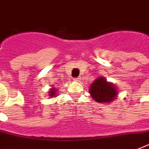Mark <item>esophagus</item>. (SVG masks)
Instances as JSON below:
<instances>
[{"instance_id":"esophagus-1","label":"esophagus","mask_w":149,"mask_h":149,"mask_svg":"<svg viewBox=\"0 0 149 149\" xmlns=\"http://www.w3.org/2000/svg\"><path fill=\"white\" fill-rule=\"evenodd\" d=\"M74 80H75V81H79V80H80V78H75V79H74Z\"/></svg>"}]
</instances>
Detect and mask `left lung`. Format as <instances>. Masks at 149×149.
I'll return each instance as SVG.
<instances>
[{
    "label": "left lung",
    "instance_id": "1",
    "mask_svg": "<svg viewBox=\"0 0 149 149\" xmlns=\"http://www.w3.org/2000/svg\"><path fill=\"white\" fill-rule=\"evenodd\" d=\"M89 93L96 102L109 104L115 100L118 92L115 85L108 82L104 77H99L90 85Z\"/></svg>",
    "mask_w": 149,
    "mask_h": 149
}]
</instances>
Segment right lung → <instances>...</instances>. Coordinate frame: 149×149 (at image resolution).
Segmentation results:
<instances>
[{"label":"right lung","mask_w":149,"mask_h":149,"mask_svg":"<svg viewBox=\"0 0 149 149\" xmlns=\"http://www.w3.org/2000/svg\"><path fill=\"white\" fill-rule=\"evenodd\" d=\"M57 91H58V89L57 88H55L52 87V88H50V90H49V98H53V97H57Z\"/></svg>","instance_id":"obj_1"}]
</instances>
